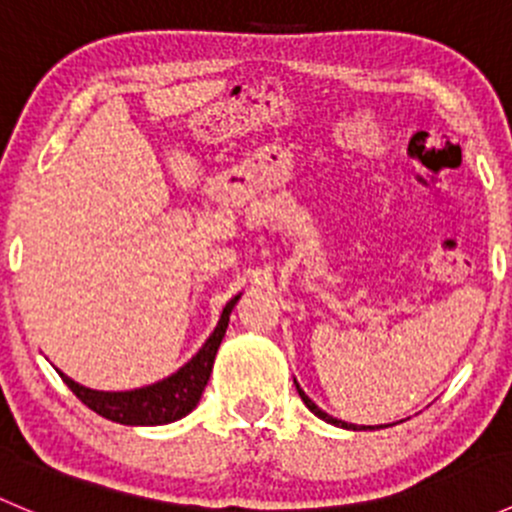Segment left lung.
Returning <instances> with one entry per match:
<instances>
[{
  "label": "left lung",
  "mask_w": 512,
  "mask_h": 512,
  "mask_svg": "<svg viewBox=\"0 0 512 512\" xmlns=\"http://www.w3.org/2000/svg\"><path fill=\"white\" fill-rule=\"evenodd\" d=\"M294 386H297V391H299V396H302L304 406H307V409L312 411L314 416H317V418H322V421L332 423V426H337V428H347V431H374V426H356V423H347V421H342V418H334V416H329L327 411H322V409H319V406L314 404V401L309 399L307 394H304V391H302V386H299L297 381H294ZM391 426H394V423H391ZM376 428H386V426H376Z\"/></svg>",
  "instance_id": "left-lung-1"
}]
</instances>
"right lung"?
Segmentation results:
<instances>
[{"instance_id": "right-lung-1", "label": "right lung", "mask_w": 512, "mask_h": 512, "mask_svg": "<svg viewBox=\"0 0 512 512\" xmlns=\"http://www.w3.org/2000/svg\"><path fill=\"white\" fill-rule=\"evenodd\" d=\"M237 299H240V294L225 304L218 327L205 339L198 354L188 364L180 366L175 374L165 376L156 384L131 391H96L89 389V386L76 384L64 371H59V376L79 396V401H84L91 411L108 418V421L123 423V426H163V423L178 421V418L188 416L198 406L200 396H203L205 386H208L210 374H213L215 354H218L220 342H223L227 322H230V312L235 309Z\"/></svg>"}]
</instances>
